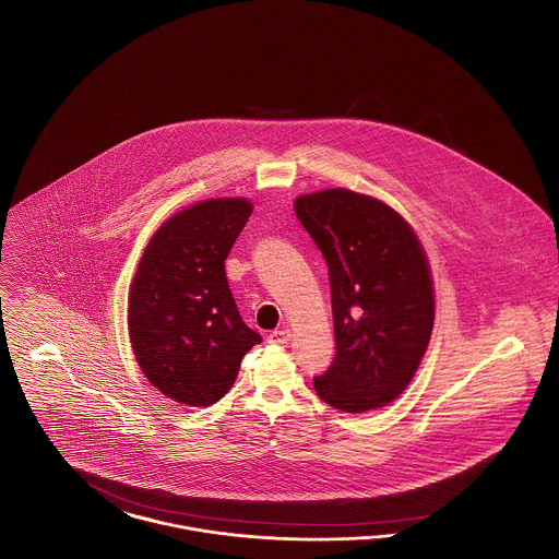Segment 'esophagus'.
Instances as JSON below:
<instances>
[{
	"label": "esophagus",
	"instance_id": "esophagus-1",
	"mask_svg": "<svg viewBox=\"0 0 559 559\" xmlns=\"http://www.w3.org/2000/svg\"><path fill=\"white\" fill-rule=\"evenodd\" d=\"M293 338V334H290V330L288 328H282V330H273V332H269V336H266V341L271 343V345H288V341Z\"/></svg>",
	"mask_w": 559,
	"mask_h": 559
}]
</instances>
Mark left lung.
<instances>
[{"label":"left lung","instance_id":"8db88e82","mask_svg":"<svg viewBox=\"0 0 559 559\" xmlns=\"http://www.w3.org/2000/svg\"><path fill=\"white\" fill-rule=\"evenodd\" d=\"M294 212L325 259L336 355L318 395L343 412L382 408L412 381L427 352L436 300L411 225L379 200L347 189L300 195Z\"/></svg>","mask_w":559,"mask_h":559}]
</instances>
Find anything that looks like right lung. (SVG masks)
<instances>
[{
  "instance_id": "1",
  "label": "right lung",
  "mask_w": 559,
  "mask_h": 559,
  "mask_svg": "<svg viewBox=\"0 0 559 559\" xmlns=\"http://www.w3.org/2000/svg\"><path fill=\"white\" fill-rule=\"evenodd\" d=\"M252 214L241 198L206 200L168 218L141 257L128 332L148 382L185 406L218 402L263 338L229 290L225 261Z\"/></svg>"
}]
</instances>
